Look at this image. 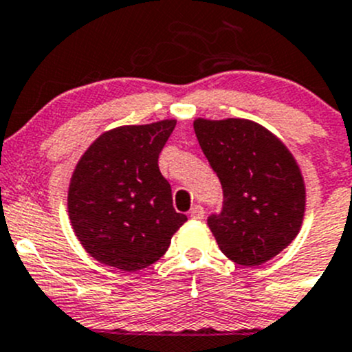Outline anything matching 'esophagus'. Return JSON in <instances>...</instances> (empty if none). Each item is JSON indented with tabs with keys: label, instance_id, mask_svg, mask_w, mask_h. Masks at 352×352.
Here are the masks:
<instances>
[{
	"label": "esophagus",
	"instance_id": "obj_1",
	"mask_svg": "<svg viewBox=\"0 0 352 352\" xmlns=\"http://www.w3.org/2000/svg\"><path fill=\"white\" fill-rule=\"evenodd\" d=\"M204 214H205V210L201 205H195V207H191V210H190V217L195 219V221H200V219H204Z\"/></svg>",
	"mask_w": 352,
	"mask_h": 352
}]
</instances>
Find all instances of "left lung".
<instances>
[{
    "instance_id": "1",
    "label": "left lung",
    "mask_w": 352,
    "mask_h": 352,
    "mask_svg": "<svg viewBox=\"0 0 352 352\" xmlns=\"http://www.w3.org/2000/svg\"><path fill=\"white\" fill-rule=\"evenodd\" d=\"M193 128L224 193L221 214L207 219L219 248L239 265L269 262L301 229L306 190L298 162L255 121L198 118Z\"/></svg>"
}]
</instances>
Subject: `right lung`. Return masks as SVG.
<instances>
[{"label": "right lung", "mask_w": 352, "mask_h": 352, "mask_svg": "<svg viewBox=\"0 0 352 352\" xmlns=\"http://www.w3.org/2000/svg\"><path fill=\"white\" fill-rule=\"evenodd\" d=\"M176 120L120 126L85 151L68 188L72 228L85 252L104 265L135 272L157 262L188 221L173 207L159 154Z\"/></svg>", "instance_id": "add662e5"}]
</instances>
